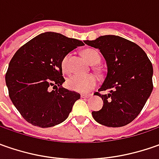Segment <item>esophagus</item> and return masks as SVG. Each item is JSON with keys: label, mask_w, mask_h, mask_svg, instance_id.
<instances>
[{"label": "esophagus", "mask_w": 159, "mask_h": 159, "mask_svg": "<svg viewBox=\"0 0 159 159\" xmlns=\"http://www.w3.org/2000/svg\"><path fill=\"white\" fill-rule=\"evenodd\" d=\"M80 96H81V98H89V97H90V96H91V95H86V94H81V95H80Z\"/></svg>", "instance_id": "esophagus-1"}]
</instances>
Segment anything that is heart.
<instances>
[{"label": "heart", "mask_w": 159, "mask_h": 159, "mask_svg": "<svg viewBox=\"0 0 159 159\" xmlns=\"http://www.w3.org/2000/svg\"><path fill=\"white\" fill-rule=\"evenodd\" d=\"M84 57L91 64H97L100 62V55L94 49H85L82 52ZM70 54L65 55L61 61V67L64 72L70 71L69 66ZM97 84V78L93 74L88 75H79L74 74L69 77L66 80L67 88L72 91L79 93H89L93 89H95Z\"/></svg>", "instance_id": "heart-1"}]
</instances>
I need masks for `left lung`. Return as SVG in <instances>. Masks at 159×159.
I'll return each mask as SVG.
<instances>
[{"label": "left lung", "mask_w": 159, "mask_h": 159, "mask_svg": "<svg viewBox=\"0 0 159 159\" xmlns=\"http://www.w3.org/2000/svg\"><path fill=\"white\" fill-rule=\"evenodd\" d=\"M84 42L98 48L107 64V75L98 91L103 105L93 111L96 122L110 127L129 124L139 115L153 89L152 64L142 48L116 35L100 36Z\"/></svg>", "instance_id": "1"}]
</instances>
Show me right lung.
<instances>
[{"label": "right lung", "instance_id": "right-lung-1", "mask_svg": "<svg viewBox=\"0 0 159 159\" xmlns=\"http://www.w3.org/2000/svg\"><path fill=\"white\" fill-rule=\"evenodd\" d=\"M81 40L47 32L22 46L9 64L5 80L10 100L32 125L50 127L64 122L80 95L62 87L61 61ZM56 89L51 90V88Z\"/></svg>", "mask_w": 159, "mask_h": 159}]
</instances>
